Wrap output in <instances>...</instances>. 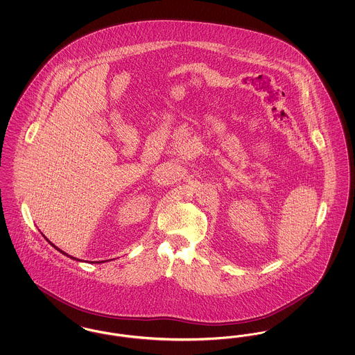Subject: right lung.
<instances>
[{
  "mask_svg": "<svg viewBox=\"0 0 355 355\" xmlns=\"http://www.w3.org/2000/svg\"><path fill=\"white\" fill-rule=\"evenodd\" d=\"M45 238H46V236H45ZM46 241H49V239H48V238H46ZM49 243H51V246H53V248H54V249H55V250H58V252H60V253H62V254H64V255H67V257H70V258H71V259H76V261H80V259H78V258H74V257H71V255H69V254L65 253V252H62V250H61V249H58V248H57V246H54V245H53V243H51V241H49ZM101 262H105V261H101Z\"/></svg>",
  "mask_w": 355,
  "mask_h": 355,
  "instance_id": "right-lung-1",
  "label": "right lung"
}]
</instances>
